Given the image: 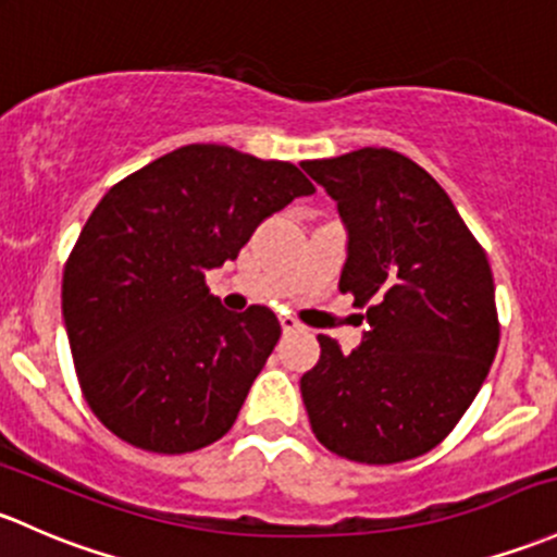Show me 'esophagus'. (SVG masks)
<instances>
[{"label":"esophagus","mask_w":557,"mask_h":557,"mask_svg":"<svg viewBox=\"0 0 557 557\" xmlns=\"http://www.w3.org/2000/svg\"><path fill=\"white\" fill-rule=\"evenodd\" d=\"M280 325H283V333H298V331H304V325L298 323L296 318H290V314H280Z\"/></svg>","instance_id":"esophagus-1"}]
</instances>
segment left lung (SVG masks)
<instances>
[{"label": "left lung", "instance_id": "obj_1", "mask_svg": "<svg viewBox=\"0 0 557 557\" xmlns=\"http://www.w3.org/2000/svg\"><path fill=\"white\" fill-rule=\"evenodd\" d=\"M301 168L347 230L338 288L368 304L352 352L318 336V366L301 376L309 424L344 459H417L465 417L494 362L488 259L443 186L397 151L366 146Z\"/></svg>", "mask_w": 557, "mask_h": 557}]
</instances>
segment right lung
I'll use <instances>...</instances> for the list:
<instances>
[{
	"label": "right lung",
	"instance_id": "1",
	"mask_svg": "<svg viewBox=\"0 0 557 557\" xmlns=\"http://www.w3.org/2000/svg\"><path fill=\"white\" fill-rule=\"evenodd\" d=\"M314 186L296 165L189 144L103 195L63 267V325L98 419L131 446L189 454L232 430L280 338L272 309L226 312L205 272Z\"/></svg>",
	"mask_w": 557,
	"mask_h": 557
}]
</instances>
